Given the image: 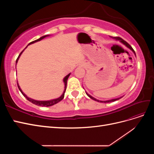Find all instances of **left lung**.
Returning <instances> with one entry per match:
<instances>
[{
    "instance_id": "left-lung-1",
    "label": "left lung",
    "mask_w": 154,
    "mask_h": 154,
    "mask_svg": "<svg viewBox=\"0 0 154 154\" xmlns=\"http://www.w3.org/2000/svg\"><path fill=\"white\" fill-rule=\"evenodd\" d=\"M111 38H113V39H115V40H119L121 42H122V44H123L125 45H126L127 46V47L128 48H129L130 50H132V51H133V53L135 54V55H136V53H135V51H134V50L133 49V48L131 47V46H130L127 42L126 41H125L124 40H123L122 38H120V37H118V36H116V37H114V36H111ZM86 94H87V95L90 97V98H91V99H92V100H95V101H98V102H101V103H110V102H113V101H116V100H119V99H120V98H122V97H118V98H116V99H112V100H106V101H100V100H96V98H94V97H92V96H91V95H89L88 94H87V93L86 92Z\"/></svg>"
}]
</instances>
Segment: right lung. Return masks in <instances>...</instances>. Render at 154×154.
<instances>
[{
    "label": "right lung",
    "mask_w": 154,
    "mask_h": 154,
    "mask_svg": "<svg viewBox=\"0 0 154 154\" xmlns=\"http://www.w3.org/2000/svg\"><path fill=\"white\" fill-rule=\"evenodd\" d=\"M49 36V35H45V36H42V37H40V38L37 39V40H35V41L31 42H30L28 45L32 44H33V43H35V42H36L40 41L41 40L44 39V38H45L46 36ZM27 47H26V48H27ZM26 48H25V49H26ZM24 49L22 51V52L20 53V54L19 55H18V58H17V60H16V63L18 62V59H19L21 54L22 53L23 51H24ZM70 74H71V73H69V74H67V75L63 78V82H64V85H65V89H64V91H63V94H62V96H60V97H58V98H57V99H54V100H48V101H38V100H33V99L30 98V97H27V96L24 94V93L22 92V91L21 90V88H20L19 85H18V82H17V86H18V88H19V90H20V91L21 92L22 94H23V96H24L27 100L29 101L30 102H31L32 103H33V104L36 105H38V106H52V105H55V104H57V103H58L59 101H60L62 100L63 99L64 94H65V92H66V91L67 80H68V78H69V76H70Z\"/></svg>",
    "instance_id": "obj_1"
}]
</instances>
